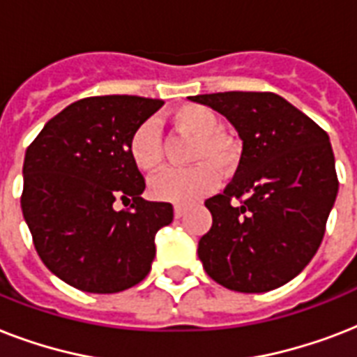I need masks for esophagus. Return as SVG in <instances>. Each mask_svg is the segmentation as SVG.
<instances>
[{
	"label": "esophagus",
	"instance_id": "obj_1",
	"mask_svg": "<svg viewBox=\"0 0 357 357\" xmlns=\"http://www.w3.org/2000/svg\"><path fill=\"white\" fill-rule=\"evenodd\" d=\"M185 209H187V207H185L183 204H176V206H174V215H176V218L183 217Z\"/></svg>",
	"mask_w": 357,
	"mask_h": 357
}]
</instances>
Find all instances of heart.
<instances>
[{
	"label": "heart",
	"mask_w": 357,
	"mask_h": 357,
	"mask_svg": "<svg viewBox=\"0 0 357 357\" xmlns=\"http://www.w3.org/2000/svg\"><path fill=\"white\" fill-rule=\"evenodd\" d=\"M174 126L181 133L192 135L189 161L195 167L187 170H167L150 181V195L155 200L190 204L209 195L218 185V172L228 176L237 162V146L220 131V119L211 109L198 103H187L172 114ZM128 155L140 172H157L162 167V137L157 120L148 119L131 131Z\"/></svg>",
	"instance_id": "b5f03b06"
}]
</instances>
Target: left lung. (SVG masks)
Returning <instances> with one entry per match:
<instances>
[{
	"mask_svg": "<svg viewBox=\"0 0 357 357\" xmlns=\"http://www.w3.org/2000/svg\"><path fill=\"white\" fill-rule=\"evenodd\" d=\"M189 100L224 114L243 140L234 179L206 200L213 226L198 243L202 265L238 293L282 287L317 254L337 196L328 133L274 92Z\"/></svg>",
	"mask_w": 357,
	"mask_h": 357,
	"instance_id": "obj_1",
	"label": "left lung"
}]
</instances>
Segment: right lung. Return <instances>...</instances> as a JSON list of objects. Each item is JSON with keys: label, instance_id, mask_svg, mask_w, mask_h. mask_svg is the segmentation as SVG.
<instances>
[{"label": "right lung", "instance_id": "1", "mask_svg": "<svg viewBox=\"0 0 357 357\" xmlns=\"http://www.w3.org/2000/svg\"><path fill=\"white\" fill-rule=\"evenodd\" d=\"M162 103L83 98L55 114L25 151L22 213L42 263L72 287L120 293L150 272L153 238L172 222L174 207L140 196L146 183L128 139ZM116 199L126 210L114 209Z\"/></svg>", "mask_w": 357, "mask_h": 357}]
</instances>
